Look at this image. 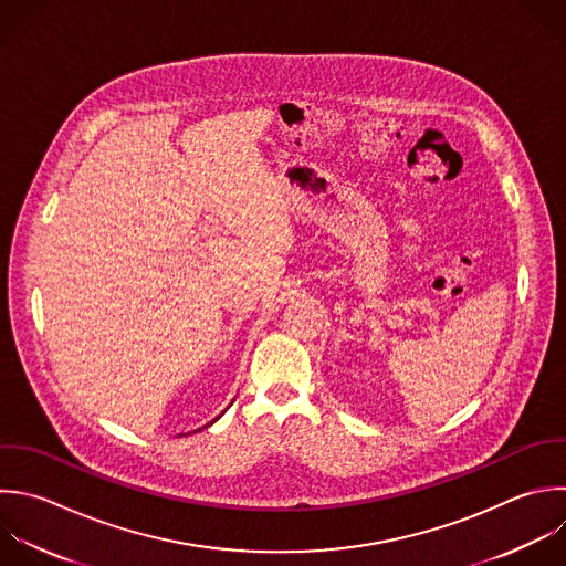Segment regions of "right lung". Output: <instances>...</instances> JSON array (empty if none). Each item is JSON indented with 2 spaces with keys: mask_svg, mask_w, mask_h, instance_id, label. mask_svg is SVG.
I'll use <instances>...</instances> for the list:
<instances>
[{
  "mask_svg": "<svg viewBox=\"0 0 566 566\" xmlns=\"http://www.w3.org/2000/svg\"><path fill=\"white\" fill-rule=\"evenodd\" d=\"M214 420H217V418H214ZM214 420H212V422H214ZM212 422H210V424H212Z\"/></svg>",
  "mask_w": 566,
  "mask_h": 566,
  "instance_id": "obj_1",
  "label": "right lung"
}]
</instances>
